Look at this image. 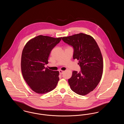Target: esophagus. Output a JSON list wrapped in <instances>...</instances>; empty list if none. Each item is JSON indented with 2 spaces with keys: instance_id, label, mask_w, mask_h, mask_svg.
Instances as JSON below:
<instances>
[{
  "instance_id": "obj_1",
  "label": "esophagus",
  "mask_w": 124,
  "mask_h": 124,
  "mask_svg": "<svg viewBox=\"0 0 124 124\" xmlns=\"http://www.w3.org/2000/svg\"><path fill=\"white\" fill-rule=\"evenodd\" d=\"M59 72L60 74H62L63 73V72H64V71H62L61 70H59Z\"/></svg>"
}]
</instances>
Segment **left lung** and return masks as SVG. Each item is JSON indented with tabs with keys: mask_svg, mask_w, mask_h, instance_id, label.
I'll return each instance as SVG.
<instances>
[{
	"mask_svg": "<svg viewBox=\"0 0 124 124\" xmlns=\"http://www.w3.org/2000/svg\"><path fill=\"white\" fill-rule=\"evenodd\" d=\"M62 39L73 48V59H77L81 71H73L68 83L72 91L84 96L93 91L101 79L103 71L102 55L93 37L83 33Z\"/></svg>",
	"mask_w": 124,
	"mask_h": 124,
	"instance_id": "obj_1",
	"label": "left lung"
}]
</instances>
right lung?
I'll return each mask as SVG.
<instances>
[{"label": "right lung", "instance_id": "add662e5", "mask_svg": "<svg viewBox=\"0 0 124 124\" xmlns=\"http://www.w3.org/2000/svg\"><path fill=\"white\" fill-rule=\"evenodd\" d=\"M62 37L54 38L39 35L31 39L22 51L21 67L24 79L31 89L39 94L52 91L59 80V71L49 70L45 67L54 47Z\"/></svg>", "mask_w": 124, "mask_h": 124}]
</instances>
